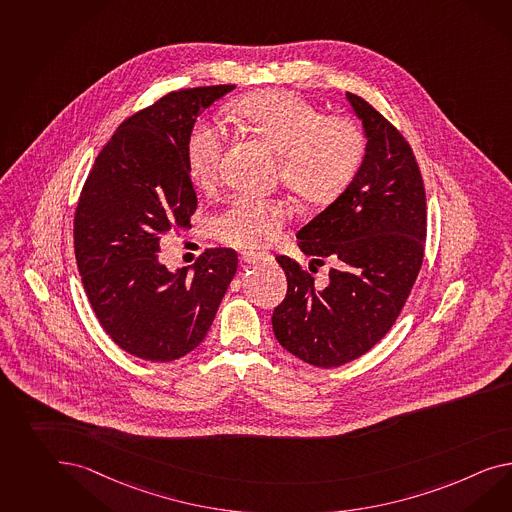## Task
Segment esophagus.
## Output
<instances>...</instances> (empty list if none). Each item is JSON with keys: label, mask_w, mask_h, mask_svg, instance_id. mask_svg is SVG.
Wrapping results in <instances>:
<instances>
[{"label": "esophagus", "mask_w": 512, "mask_h": 512, "mask_svg": "<svg viewBox=\"0 0 512 512\" xmlns=\"http://www.w3.org/2000/svg\"><path fill=\"white\" fill-rule=\"evenodd\" d=\"M265 260H269V256L262 254V252H241V262L262 263Z\"/></svg>", "instance_id": "obj_1"}]
</instances>
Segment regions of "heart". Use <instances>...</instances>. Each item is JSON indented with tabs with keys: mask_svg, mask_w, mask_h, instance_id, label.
<instances>
[{
	"mask_svg": "<svg viewBox=\"0 0 512 512\" xmlns=\"http://www.w3.org/2000/svg\"><path fill=\"white\" fill-rule=\"evenodd\" d=\"M243 130L278 154V176L295 197L325 206L353 184L364 158V135L351 118L325 115L299 94L282 89L252 92L234 105ZM226 135L198 122L187 137L185 158L191 182L210 191L217 182ZM289 219L284 202L239 197L213 219V230L230 245L260 249L276 239Z\"/></svg>",
	"mask_w": 512,
	"mask_h": 512,
	"instance_id": "obj_1",
	"label": "heart"
}]
</instances>
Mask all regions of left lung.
<instances>
[{
    "instance_id": "8db88e82",
    "label": "left lung",
    "mask_w": 512,
    "mask_h": 512,
    "mask_svg": "<svg viewBox=\"0 0 512 512\" xmlns=\"http://www.w3.org/2000/svg\"><path fill=\"white\" fill-rule=\"evenodd\" d=\"M367 137L353 184L299 230V247L335 262L317 285L301 263L276 262L288 293L273 312L278 343L315 367H338L366 354L392 328L420 273L427 202L420 167L407 139L364 98L347 92Z\"/></svg>"
}]
</instances>
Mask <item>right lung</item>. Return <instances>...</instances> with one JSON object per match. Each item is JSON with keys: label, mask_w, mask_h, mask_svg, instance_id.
<instances>
[{"label": "right lung", "mask_w": 512, "mask_h": 512, "mask_svg": "<svg viewBox=\"0 0 512 512\" xmlns=\"http://www.w3.org/2000/svg\"><path fill=\"white\" fill-rule=\"evenodd\" d=\"M236 85L169 92L126 118L79 193L74 252L92 312L126 353L171 362L206 338L236 275L234 249H206L193 271L158 262L159 241L197 211L185 146L197 117Z\"/></svg>", "instance_id": "obj_1"}]
</instances>
